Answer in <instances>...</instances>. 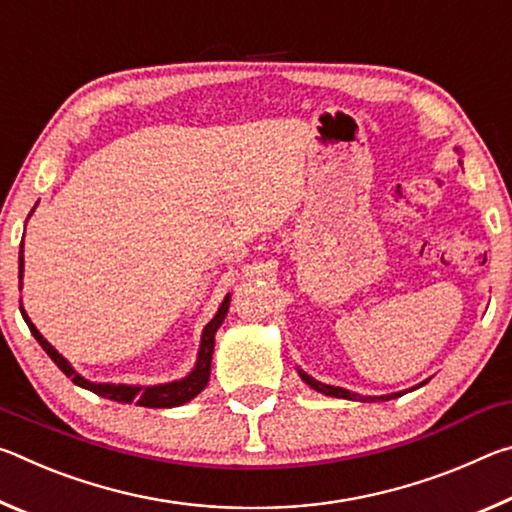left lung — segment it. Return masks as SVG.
Wrapping results in <instances>:
<instances>
[{"instance_id":"8db88e82","label":"left lung","mask_w":512,"mask_h":512,"mask_svg":"<svg viewBox=\"0 0 512 512\" xmlns=\"http://www.w3.org/2000/svg\"><path fill=\"white\" fill-rule=\"evenodd\" d=\"M456 153H461V151L456 149ZM458 164H463V162L458 160ZM298 375H300V379L305 381V384H307L309 388H314V391L323 393V395H329V397H339V400H354V402H388V400H395V397H402V395L406 393V391H400V393H391V395H359V393H352V391H348V388L323 384V381H318V379H314L311 375H307V372L302 370V368H298ZM427 381H429V379L420 381L418 386L409 388V391H415V388L424 386V384H427Z\"/></svg>"}]
</instances>
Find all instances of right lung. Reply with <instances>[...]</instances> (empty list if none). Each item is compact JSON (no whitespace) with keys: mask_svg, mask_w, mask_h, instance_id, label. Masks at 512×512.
<instances>
[{"mask_svg":"<svg viewBox=\"0 0 512 512\" xmlns=\"http://www.w3.org/2000/svg\"><path fill=\"white\" fill-rule=\"evenodd\" d=\"M33 210H36V207H33ZM22 248H24V239L20 244V275H17V277H20V289H22V277H24V250ZM228 309H230V293L223 298L221 307L214 314V318L203 327L201 345H198V357H196V363H194V368H192V372H189V375H185L183 379H176V381H167V384L135 386V384H101V381H90V379H85L83 375H79V372L74 370L72 363H69L63 357V354H60L54 348V345H51L45 339V336L38 332V327L31 323L27 311H24V307L20 305L24 323L29 325L31 334L36 336V341L42 345V350L49 354L51 361H54L67 377H72L76 386L85 388V391L97 393L99 397H106V400H115V402H121V404L149 406V409H171V406H180V404H185L189 400H194V397L207 386V381H210L212 354H214V334H216V329L223 325L225 316H228Z\"/></svg>","mask_w":512,"mask_h":512,"instance_id":"right-lung-1","label":"right lung"}]
</instances>
